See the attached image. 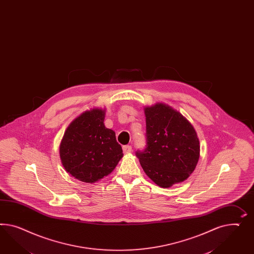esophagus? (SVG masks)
<instances>
[{
	"label": "esophagus",
	"mask_w": 254,
	"mask_h": 254,
	"mask_svg": "<svg viewBox=\"0 0 254 254\" xmlns=\"http://www.w3.org/2000/svg\"><path fill=\"white\" fill-rule=\"evenodd\" d=\"M123 151L125 154H127V153L132 151V147L130 145H125V146H123Z\"/></svg>",
	"instance_id": "esophagus-1"
}]
</instances>
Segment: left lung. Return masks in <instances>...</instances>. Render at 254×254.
Masks as SVG:
<instances>
[{"label": "left lung", "instance_id": "obj_1", "mask_svg": "<svg viewBox=\"0 0 254 254\" xmlns=\"http://www.w3.org/2000/svg\"><path fill=\"white\" fill-rule=\"evenodd\" d=\"M146 148L136 155L146 175L161 188L182 182L199 157L197 133L186 117L165 103L145 107Z\"/></svg>", "mask_w": 254, "mask_h": 254}]
</instances>
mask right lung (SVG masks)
Returning a JSON list of instances; mask_svg holds the SVG:
<instances>
[{
  "instance_id": "right-lung-1",
  "label": "right lung",
  "mask_w": 254,
  "mask_h": 254,
  "mask_svg": "<svg viewBox=\"0 0 254 254\" xmlns=\"http://www.w3.org/2000/svg\"><path fill=\"white\" fill-rule=\"evenodd\" d=\"M105 110L94 108L76 117L64 134L60 158L65 171L86 183H94L116 168L123 157L115 131L104 126Z\"/></svg>"
}]
</instances>
